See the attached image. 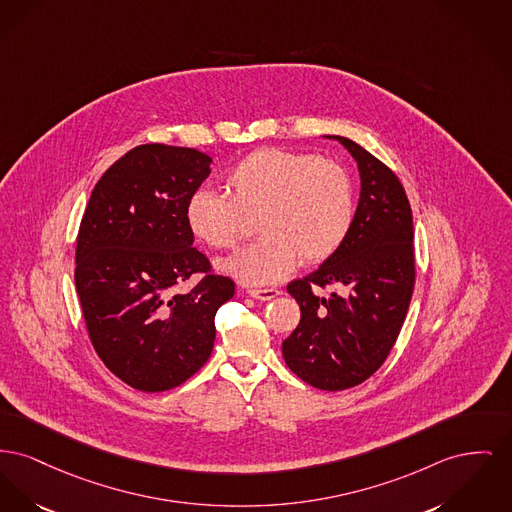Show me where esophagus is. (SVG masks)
I'll list each match as a JSON object with an SVG mask.
<instances>
[{
    "label": "esophagus",
    "mask_w": 512,
    "mask_h": 512,
    "mask_svg": "<svg viewBox=\"0 0 512 512\" xmlns=\"http://www.w3.org/2000/svg\"><path fill=\"white\" fill-rule=\"evenodd\" d=\"M249 296L255 298V300L269 301L276 298V296H280V290H276V288H253V290H249Z\"/></svg>",
    "instance_id": "1"
}]
</instances>
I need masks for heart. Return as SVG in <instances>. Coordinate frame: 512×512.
Listing matches in <instances>:
<instances>
[{
	"mask_svg": "<svg viewBox=\"0 0 512 512\" xmlns=\"http://www.w3.org/2000/svg\"><path fill=\"white\" fill-rule=\"evenodd\" d=\"M226 195L197 189L185 203L189 234L212 249H230L243 236L245 218L259 214L263 238L220 261V271L243 284H276L303 265L331 259L356 220L350 172L313 152L259 149L241 158L224 180Z\"/></svg>",
	"mask_w": 512,
	"mask_h": 512,
	"instance_id": "b5f03b06",
	"label": "heart"
}]
</instances>
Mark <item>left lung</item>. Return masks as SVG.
I'll list each match as a JSON object with an SVG mask.
<instances>
[{
	"label": "left lung",
	"mask_w": 512,
	"mask_h": 512,
	"mask_svg": "<svg viewBox=\"0 0 512 512\" xmlns=\"http://www.w3.org/2000/svg\"><path fill=\"white\" fill-rule=\"evenodd\" d=\"M332 139L358 162L360 203L340 251L288 284L301 319L282 342V356L307 385L344 391L389 358L414 294L416 253L410 201L396 174L358 143ZM329 285L339 292L327 297Z\"/></svg>",
	"instance_id": "left-lung-1"
}]
</instances>
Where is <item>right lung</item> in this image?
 <instances>
[{
  "label": "right lung",
  "instance_id": "right-lung-1",
  "mask_svg": "<svg viewBox=\"0 0 512 512\" xmlns=\"http://www.w3.org/2000/svg\"><path fill=\"white\" fill-rule=\"evenodd\" d=\"M211 162L197 149L139 145L94 185L79 226L75 288L89 338L137 391H170L193 377L211 356L218 307L236 292L185 224V203ZM193 273L200 282L176 293Z\"/></svg>",
  "mask_w": 512,
  "mask_h": 512
}]
</instances>
